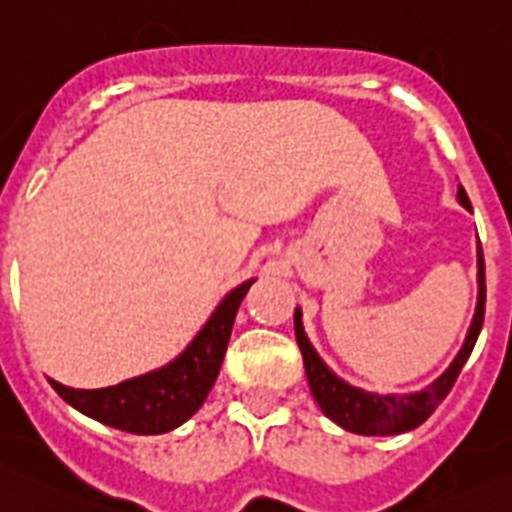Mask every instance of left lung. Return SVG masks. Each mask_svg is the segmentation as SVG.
<instances>
[{"instance_id":"left-lung-1","label":"left lung","mask_w":512,"mask_h":512,"mask_svg":"<svg viewBox=\"0 0 512 512\" xmlns=\"http://www.w3.org/2000/svg\"><path fill=\"white\" fill-rule=\"evenodd\" d=\"M457 199H460L462 207L472 212V204L462 186H457ZM482 318H485V260H482L480 242H477V305L470 328H467L465 343L457 351L455 361L447 366V371L429 386H424L422 391H412V394H376V391H364L343 381L341 376H336L328 369L326 361L318 356V351L310 343L308 333L303 328V310L300 308H295V338H298L300 353H303L310 394L318 401L323 414L331 422H336L338 427L346 429V432L364 434V437H389V434L412 432L419 424L427 422L429 414L442 404L444 396L450 394L462 366H465L472 348H475V341L482 328Z\"/></svg>"}]
</instances>
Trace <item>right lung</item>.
<instances>
[{"label":"right lung","instance_id":"1","mask_svg":"<svg viewBox=\"0 0 512 512\" xmlns=\"http://www.w3.org/2000/svg\"><path fill=\"white\" fill-rule=\"evenodd\" d=\"M255 278L229 290L202 331L189 346L161 369L133 376L105 389H73L50 379L52 389L85 417L131 434H164L197 414L217 381L222 358L232 336L234 315L240 310Z\"/></svg>","mask_w":512,"mask_h":512}]
</instances>
